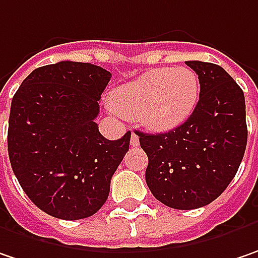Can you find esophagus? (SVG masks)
Masks as SVG:
<instances>
[{
	"instance_id": "obj_1",
	"label": "esophagus",
	"mask_w": 258,
	"mask_h": 258,
	"mask_svg": "<svg viewBox=\"0 0 258 258\" xmlns=\"http://www.w3.org/2000/svg\"><path fill=\"white\" fill-rule=\"evenodd\" d=\"M130 144H131V147H137V146L140 144L139 136H137L136 133H133V134H131V140H130Z\"/></svg>"
}]
</instances>
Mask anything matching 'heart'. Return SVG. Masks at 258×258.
Masks as SVG:
<instances>
[{"label": "heart", "mask_w": 258, "mask_h": 258, "mask_svg": "<svg viewBox=\"0 0 258 258\" xmlns=\"http://www.w3.org/2000/svg\"><path fill=\"white\" fill-rule=\"evenodd\" d=\"M199 94V78L190 68H156L119 85L109 101L122 115L139 117L147 128L166 131L192 115Z\"/></svg>", "instance_id": "obj_1"}]
</instances>
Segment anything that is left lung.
Listing matches in <instances>:
<instances>
[{
	"label": "left lung",
	"mask_w": 258,
	"mask_h": 258,
	"mask_svg": "<svg viewBox=\"0 0 258 258\" xmlns=\"http://www.w3.org/2000/svg\"><path fill=\"white\" fill-rule=\"evenodd\" d=\"M201 94L192 115L167 133L136 131L149 157L146 182L153 196L174 209H196L230 185L244 157V92L221 66L190 60Z\"/></svg>",
	"instance_id": "obj_1"
}]
</instances>
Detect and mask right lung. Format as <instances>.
Segmentation results:
<instances>
[{
    "instance_id": "obj_1",
    "label": "right lung",
    "mask_w": 258,
    "mask_h": 258,
    "mask_svg": "<svg viewBox=\"0 0 258 258\" xmlns=\"http://www.w3.org/2000/svg\"><path fill=\"white\" fill-rule=\"evenodd\" d=\"M109 79L101 66L63 60L34 69L13 96V172L30 201L54 218L96 214L128 151L130 131L119 140H107L95 122Z\"/></svg>"
}]
</instances>
